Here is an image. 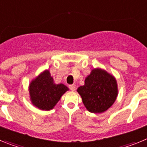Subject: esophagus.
I'll use <instances>...</instances> for the list:
<instances>
[{
    "label": "esophagus",
    "mask_w": 147,
    "mask_h": 147,
    "mask_svg": "<svg viewBox=\"0 0 147 147\" xmlns=\"http://www.w3.org/2000/svg\"><path fill=\"white\" fill-rule=\"evenodd\" d=\"M69 88L70 90H75V89H76V85H69Z\"/></svg>",
    "instance_id": "1"
}]
</instances>
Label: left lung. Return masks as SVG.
I'll return each instance as SVG.
<instances>
[{
  "label": "left lung",
  "mask_w": 147,
  "mask_h": 147,
  "mask_svg": "<svg viewBox=\"0 0 147 147\" xmlns=\"http://www.w3.org/2000/svg\"><path fill=\"white\" fill-rule=\"evenodd\" d=\"M87 110L93 113H103L115 102L118 95L117 82L107 71L92 70L85 80V85L78 88Z\"/></svg>",
  "instance_id": "obj_1"
}]
</instances>
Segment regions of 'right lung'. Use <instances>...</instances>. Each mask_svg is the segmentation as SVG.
I'll return each instance as SVG.
<instances>
[{
	"mask_svg": "<svg viewBox=\"0 0 147 147\" xmlns=\"http://www.w3.org/2000/svg\"><path fill=\"white\" fill-rule=\"evenodd\" d=\"M68 88L63 84H54L49 71L40 74L29 85L32 104L42 110H50Z\"/></svg>",
	"mask_w": 147,
	"mask_h": 147,
	"instance_id": "add662e5",
	"label": "right lung"
}]
</instances>
